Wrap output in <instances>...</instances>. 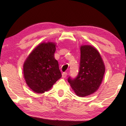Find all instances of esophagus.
I'll return each mask as SVG.
<instances>
[{"mask_svg": "<svg viewBox=\"0 0 126 126\" xmlns=\"http://www.w3.org/2000/svg\"><path fill=\"white\" fill-rule=\"evenodd\" d=\"M67 76V73H66V72H63V73H62V77H63V78H65Z\"/></svg>", "mask_w": 126, "mask_h": 126, "instance_id": "1", "label": "esophagus"}]
</instances>
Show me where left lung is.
<instances>
[{"label": "left lung", "mask_w": 126, "mask_h": 126, "mask_svg": "<svg viewBox=\"0 0 126 126\" xmlns=\"http://www.w3.org/2000/svg\"><path fill=\"white\" fill-rule=\"evenodd\" d=\"M104 72L105 66L98 51L91 46H82L78 74L75 78L69 77L68 82L77 95L86 97L98 89Z\"/></svg>", "instance_id": "left-lung-1"}]
</instances>
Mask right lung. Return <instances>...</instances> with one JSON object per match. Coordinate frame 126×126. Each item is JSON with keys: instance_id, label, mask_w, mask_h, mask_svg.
<instances>
[{"instance_id": "add662e5", "label": "right lung", "mask_w": 126, "mask_h": 126, "mask_svg": "<svg viewBox=\"0 0 126 126\" xmlns=\"http://www.w3.org/2000/svg\"><path fill=\"white\" fill-rule=\"evenodd\" d=\"M55 46L53 42L39 44L24 63L25 82L35 93H43L48 91L61 78L58 62L54 58Z\"/></svg>"}]
</instances>
